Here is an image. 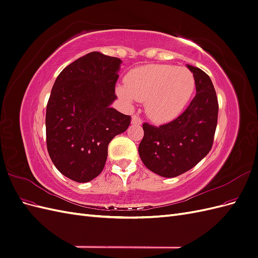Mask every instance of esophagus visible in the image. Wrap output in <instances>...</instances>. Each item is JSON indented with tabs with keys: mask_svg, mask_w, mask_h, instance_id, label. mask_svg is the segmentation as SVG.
<instances>
[{
	"mask_svg": "<svg viewBox=\"0 0 258 258\" xmlns=\"http://www.w3.org/2000/svg\"><path fill=\"white\" fill-rule=\"evenodd\" d=\"M132 123L137 124V126H139V124H141V123H142L141 117H139L138 115H135L134 117H132Z\"/></svg>",
	"mask_w": 258,
	"mask_h": 258,
	"instance_id": "1",
	"label": "esophagus"
}]
</instances>
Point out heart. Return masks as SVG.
Returning a JSON list of instances; mask_svg holds the SVG:
<instances>
[{
    "label": "heart",
    "mask_w": 258,
    "mask_h": 258,
    "mask_svg": "<svg viewBox=\"0 0 258 258\" xmlns=\"http://www.w3.org/2000/svg\"><path fill=\"white\" fill-rule=\"evenodd\" d=\"M126 87H117L118 96L145 102V111L157 123H166L182 114L196 87L194 74L186 68L146 64L132 69L124 79Z\"/></svg>",
    "instance_id": "heart-1"
}]
</instances>
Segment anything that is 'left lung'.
<instances>
[{
    "instance_id": "left-lung-1",
    "label": "left lung",
    "mask_w": 258,
    "mask_h": 258,
    "mask_svg": "<svg viewBox=\"0 0 258 258\" xmlns=\"http://www.w3.org/2000/svg\"><path fill=\"white\" fill-rule=\"evenodd\" d=\"M196 81V96L177 118L155 127L143 123L139 154L147 169L174 177L194 168L209 154L217 124L218 102L212 81L199 68L187 64Z\"/></svg>"
}]
</instances>
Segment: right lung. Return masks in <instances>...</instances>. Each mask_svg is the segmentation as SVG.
Segmentation results:
<instances>
[{"mask_svg":"<svg viewBox=\"0 0 258 258\" xmlns=\"http://www.w3.org/2000/svg\"><path fill=\"white\" fill-rule=\"evenodd\" d=\"M121 60L92 51L62 70L46 108V143L53 165L79 183L104 168L107 146L131 117L111 107Z\"/></svg>","mask_w":258,"mask_h":258,"instance_id":"1","label":"right lung"}]
</instances>
